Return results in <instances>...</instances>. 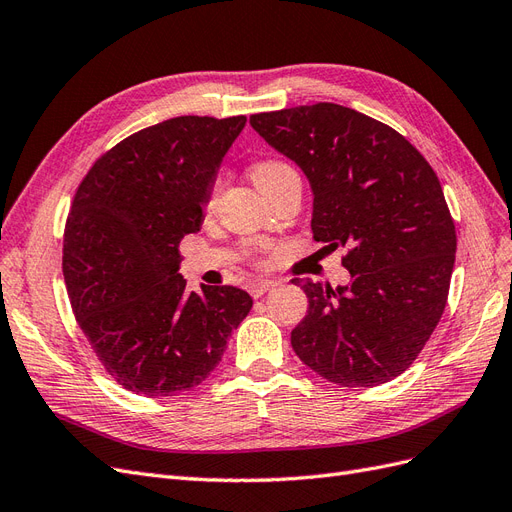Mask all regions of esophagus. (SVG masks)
<instances>
[{
  "label": "esophagus",
  "mask_w": 512,
  "mask_h": 512,
  "mask_svg": "<svg viewBox=\"0 0 512 512\" xmlns=\"http://www.w3.org/2000/svg\"><path fill=\"white\" fill-rule=\"evenodd\" d=\"M271 288H275V282L273 280H258V282H254L252 286H250V294L254 299H258V297H262V294L265 292H269Z\"/></svg>",
  "instance_id": "obj_1"
}]
</instances>
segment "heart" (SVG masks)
Wrapping results in <instances>:
<instances>
[{
  "mask_svg": "<svg viewBox=\"0 0 512 512\" xmlns=\"http://www.w3.org/2000/svg\"><path fill=\"white\" fill-rule=\"evenodd\" d=\"M294 175V170L290 164L282 162V160H260L252 166V179L258 185L260 190H267L269 185L277 183L280 179ZM220 190H222V181L218 179L213 185L211 190L205 198V211H213V207L218 205V198H220Z\"/></svg>",
  "mask_w": 512,
  "mask_h": 512,
  "instance_id": "1",
  "label": "heart"
}]
</instances>
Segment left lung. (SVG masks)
Returning a JSON list of instances; mask_svg holds the SVG:
<instances>
[{
  "instance_id": "1",
  "label": "left lung",
  "mask_w": 512,
  "mask_h": 512,
  "mask_svg": "<svg viewBox=\"0 0 512 512\" xmlns=\"http://www.w3.org/2000/svg\"><path fill=\"white\" fill-rule=\"evenodd\" d=\"M250 123L307 177L314 239L348 247L346 286H301L309 307L290 333L292 350L339 386L404 374L438 327L455 265L438 175L399 132L354 108L318 102Z\"/></svg>"
}]
</instances>
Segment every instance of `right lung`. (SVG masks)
<instances>
[{
    "label": "right lung",
    "instance_id": "right-lung-1",
    "mask_svg": "<svg viewBox=\"0 0 512 512\" xmlns=\"http://www.w3.org/2000/svg\"><path fill=\"white\" fill-rule=\"evenodd\" d=\"M245 117L166 119L91 166L64 235L72 309L100 363L147 397L190 391L220 365L252 297L185 290L179 243L203 226L205 198Z\"/></svg>",
    "mask_w": 512,
    "mask_h": 512
}]
</instances>
